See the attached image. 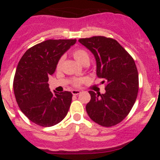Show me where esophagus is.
Returning <instances> with one entry per match:
<instances>
[{
	"label": "esophagus",
	"instance_id": "34e87169",
	"mask_svg": "<svg viewBox=\"0 0 160 160\" xmlns=\"http://www.w3.org/2000/svg\"><path fill=\"white\" fill-rule=\"evenodd\" d=\"M72 95H78L79 93H80V90H72Z\"/></svg>",
	"mask_w": 160,
	"mask_h": 160
}]
</instances>
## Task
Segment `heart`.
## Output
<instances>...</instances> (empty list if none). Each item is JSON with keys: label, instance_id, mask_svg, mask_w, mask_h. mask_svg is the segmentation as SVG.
<instances>
[{"label": "heart", "instance_id": "heart-1", "mask_svg": "<svg viewBox=\"0 0 160 160\" xmlns=\"http://www.w3.org/2000/svg\"><path fill=\"white\" fill-rule=\"evenodd\" d=\"M72 56H73L74 59H75L79 63L82 64V65L89 62V55H88V52H87L86 50L83 49H76L72 51ZM62 60H63V58H61L59 60V62H58L57 63V69H59V67H60ZM82 82H83V80H82V79H80V80H77L74 82V85L78 86V85H80Z\"/></svg>", "mask_w": 160, "mask_h": 160}]
</instances>
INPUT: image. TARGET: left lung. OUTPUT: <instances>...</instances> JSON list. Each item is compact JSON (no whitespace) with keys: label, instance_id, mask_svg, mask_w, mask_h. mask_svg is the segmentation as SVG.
Returning a JSON list of instances; mask_svg holds the SVG:
<instances>
[{"label":"left lung","instance_id":"1","mask_svg":"<svg viewBox=\"0 0 160 160\" xmlns=\"http://www.w3.org/2000/svg\"><path fill=\"white\" fill-rule=\"evenodd\" d=\"M79 42L93 53L97 76L107 82L104 93L90 90L87 112L98 125L114 126L125 118L136 101L138 74L135 61L113 38L93 36Z\"/></svg>","mask_w":160,"mask_h":160}]
</instances>
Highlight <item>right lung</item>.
<instances>
[{"label":"right lung","mask_w":160,"mask_h":160,"mask_svg":"<svg viewBox=\"0 0 160 160\" xmlns=\"http://www.w3.org/2000/svg\"><path fill=\"white\" fill-rule=\"evenodd\" d=\"M76 39H49L27 50L18 64L13 83L14 96L23 114L36 125L50 127L59 123L72 101L70 91H50L49 77L61 56Z\"/></svg>","instance_id":"obj_1"}]
</instances>
